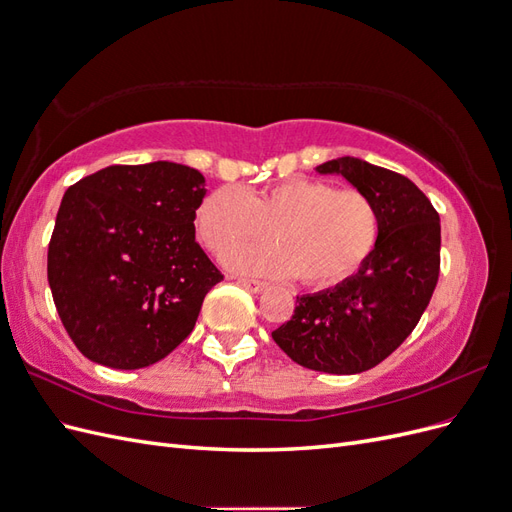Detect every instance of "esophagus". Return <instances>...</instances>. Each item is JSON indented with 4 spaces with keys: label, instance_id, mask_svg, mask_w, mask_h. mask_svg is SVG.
I'll return each mask as SVG.
<instances>
[{
    "label": "esophagus",
    "instance_id": "1",
    "mask_svg": "<svg viewBox=\"0 0 512 512\" xmlns=\"http://www.w3.org/2000/svg\"><path fill=\"white\" fill-rule=\"evenodd\" d=\"M243 288H247L250 292H254V294H260V292H265L267 288H269V284L267 282H260V280H247V277H239L237 280Z\"/></svg>",
    "mask_w": 512,
    "mask_h": 512
}]
</instances>
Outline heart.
<instances>
[{"instance_id": "b5f03b06", "label": "heart", "mask_w": 512, "mask_h": 512, "mask_svg": "<svg viewBox=\"0 0 512 512\" xmlns=\"http://www.w3.org/2000/svg\"><path fill=\"white\" fill-rule=\"evenodd\" d=\"M198 237L224 256L267 235L273 245L230 254L226 265L269 277H294L307 286H331L359 269L376 247V205L359 190H333L318 179L292 177L260 192L235 185L213 190L196 209Z\"/></svg>"}]
</instances>
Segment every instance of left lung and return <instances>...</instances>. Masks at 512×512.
Returning <instances> with one entry per match:
<instances>
[{
    "label": "left lung",
    "instance_id": "8db88e82",
    "mask_svg": "<svg viewBox=\"0 0 512 512\" xmlns=\"http://www.w3.org/2000/svg\"><path fill=\"white\" fill-rule=\"evenodd\" d=\"M344 177L376 205V247L354 275L297 297L294 316L271 335L294 363L352 376L382 363L414 331L440 275V215L393 170L344 156L316 166Z\"/></svg>",
    "mask_w": 512,
    "mask_h": 512
}]
</instances>
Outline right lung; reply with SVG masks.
Returning a JSON list of instances; mask_svg holds the SVG:
<instances>
[{"mask_svg": "<svg viewBox=\"0 0 512 512\" xmlns=\"http://www.w3.org/2000/svg\"><path fill=\"white\" fill-rule=\"evenodd\" d=\"M205 177L177 162L106 166L61 198L49 286L68 335L89 361L141 369L194 329L222 282L196 243Z\"/></svg>", "mask_w": 512, "mask_h": 512, "instance_id": "add662e5", "label": "right lung"}]
</instances>
